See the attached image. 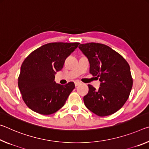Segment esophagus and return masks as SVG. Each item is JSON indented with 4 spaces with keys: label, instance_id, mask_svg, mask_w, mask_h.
<instances>
[{
    "label": "esophagus",
    "instance_id": "obj_1",
    "mask_svg": "<svg viewBox=\"0 0 149 149\" xmlns=\"http://www.w3.org/2000/svg\"><path fill=\"white\" fill-rule=\"evenodd\" d=\"M80 84H81V83H80V82H79V81H76V82H74L75 86H79V85H80Z\"/></svg>",
    "mask_w": 149,
    "mask_h": 149
}]
</instances>
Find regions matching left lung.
I'll list each match as a JSON object with an SVG mask.
<instances>
[{
  "instance_id": "8db88e82",
  "label": "left lung",
  "mask_w": 149,
  "mask_h": 149,
  "mask_svg": "<svg viewBox=\"0 0 149 149\" xmlns=\"http://www.w3.org/2000/svg\"><path fill=\"white\" fill-rule=\"evenodd\" d=\"M79 47L88 59L90 73L101 82L98 90L88 85V93L83 98L85 106L100 117L116 113L127 100L133 86L128 63L118 52L102 43H84Z\"/></svg>"
}]
</instances>
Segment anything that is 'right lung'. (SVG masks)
<instances>
[{
    "mask_svg": "<svg viewBox=\"0 0 149 149\" xmlns=\"http://www.w3.org/2000/svg\"><path fill=\"white\" fill-rule=\"evenodd\" d=\"M79 43L55 42L45 44L31 52L21 66L18 87L26 106L42 115L55 113L64 106L75 88L73 82L65 85L54 81L67 57Z\"/></svg>",
    "mask_w": 149,
    "mask_h": 149,
    "instance_id": "obj_1",
    "label": "right lung"
}]
</instances>
